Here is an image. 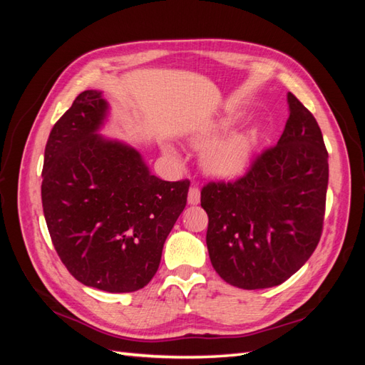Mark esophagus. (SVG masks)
Returning a JSON list of instances; mask_svg holds the SVG:
<instances>
[{
	"label": "esophagus",
	"instance_id": "1",
	"mask_svg": "<svg viewBox=\"0 0 365 365\" xmlns=\"http://www.w3.org/2000/svg\"><path fill=\"white\" fill-rule=\"evenodd\" d=\"M200 200V190L197 187H191L188 191V204L196 205Z\"/></svg>",
	"mask_w": 365,
	"mask_h": 365
}]
</instances>
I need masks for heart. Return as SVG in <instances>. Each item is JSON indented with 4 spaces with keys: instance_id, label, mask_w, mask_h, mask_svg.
<instances>
[{
    "instance_id": "1",
    "label": "heart",
    "mask_w": 365,
    "mask_h": 365,
    "mask_svg": "<svg viewBox=\"0 0 365 365\" xmlns=\"http://www.w3.org/2000/svg\"><path fill=\"white\" fill-rule=\"evenodd\" d=\"M229 128L230 123L226 120L216 123L207 133L195 139V145L202 149V147L212 144L220 135L229 131ZM259 141V128H250L230 135L222 141L208 147L202 155V166L208 174L218 178H234L242 175L251 163L252 153Z\"/></svg>"
}]
</instances>
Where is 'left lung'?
<instances>
[{"label":"left lung","instance_id":"1","mask_svg":"<svg viewBox=\"0 0 365 365\" xmlns=\"http://www.w3.org/2000/svg\"><path fill=\"white\" fill-rule=\"evenodd\" d=\"M287 102L290 115L277 144L235 182H210L200 191L212 265L238 289L285 282L322 237L328 152L312 113L292 92Z\"/></svg>","mask_w":365,"mask_h":365}]
</instances>
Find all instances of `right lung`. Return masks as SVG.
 Wrapping results in <instances>:
<instances>
[{
  "instance_id": "obj_1",
  "label": "right lung",
  "mask_w": 365,
  "mask_h": 365,
  "mask_svg": "<svg viewBox=\"0 0 365 365\" xmlns=\"http://www.w3.org/2000/svg\"><path fill=\"white\" fill-rule=\"evenodd\" d=\"M102 92L84 91L50 131L42 205L54 250L76 281L110 293L143 289L187 205L190 182L149 173L133 147L97 135Z\"/></svg>"
}]
</instances>
